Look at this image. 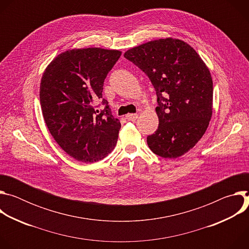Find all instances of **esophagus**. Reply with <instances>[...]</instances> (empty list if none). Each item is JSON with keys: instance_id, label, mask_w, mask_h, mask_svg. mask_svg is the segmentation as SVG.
<instances>
[{"instance_id": "esophagus-1", "label": "esophagus", "mask_w": 249, "mask_h": 249, "mask_svg": "<svg viewBox=\"0 0 249 249\" xmlns=\"http://www.w3.org/2000/svg\"><path fill=\"white\" fill-rule=\"evenodd\" d=\"M126 117L130 121H135L138 118V114H128Z\"/></svg>"}]
</instances>
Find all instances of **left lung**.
Here are the masks:
<instances>
[{
	"instance_id": "obj_1",
	"label": "left lung",
	"mask_w": 249,
	"mask_h": 249,
	"mask_svg": "<svg viewBox=\"0 0 249 249\" xmlns=\"http://www.w3.org/2000/svg\"><path fill=\"white\" fill-rule=\"evenodd\" d=\"M124 57L149 77L157 92L159 127L147 138L149 148L164 159L181 157L198 143L212 117L208 67L189 44L171 37L131 48Z\"/></svg>"
}]
</instances>
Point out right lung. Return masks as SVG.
<instances>
[{"instance_id":"obj_1","label":"right lung","mask_w":249,"mask_h":249,"mask_svg":"<svg viewBox=\"0 0 249 249\" xmlns=\"http://www.w3.org/2000/svg\"><path fill=\"white\" fill-rule=\"evenodd\" d=\"M120 56L118 50L72 49L59 54L44 71L39 96L45 123L57 144L79 161H98L116 146L121 124L102 90ZM99 100L102 111L97 109Z\"/></svg>"}]
</instances>
